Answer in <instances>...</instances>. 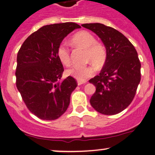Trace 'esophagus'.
Wrapping results in <instances>:
<instances>
[{"label": "esophagus", "instance_id": "34e87169", "mask_svg": "<svg viewBox=\"0 0 155 155\" xmlns=\"http://www.w3.org/2000/svg\"><path fill=\"white\" fill-rule=\"evenodd\" d=\"M84 83H86V81H77V84H78V85H81V84H84Z\"/></svg>", "mask_w": 155, "mask_h": 155}]
</instances>
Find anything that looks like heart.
<instances>
[{"label":"heart","mask_w":155,"mask_h":155,"mask_svg":"<svg viewBox=\"0 0 155 155\" xmlns=\"http://www.w3.org/2000/svg\"><path fill=\"white\" fill-rule=\"evenodd\" d=\"M71 41L74 45L86 49V58L91 61L97 68H100L104 64L107 59V51L104 45L96 41V38L90 32L81 31L73 36ZM57 56L62 64L68 66L71 64L70 51L67 45L61 43L57 48ZM95 74V68L93 65L74 66L67 71V74L78 81H84Z\"/></svg>","instance_id":"1"}]
</instances>
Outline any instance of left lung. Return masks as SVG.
<instances>
[{
	"mask_svg": "<svg viewBox=\"0 0 155 155\" xmlns=\"http://www.w3.org/2000/svg\"><path fill=\"white\" fill-rule=\"evenodd\" d=\"M81 26L96 34L104 44L107 59L101 73L89 82L96 87L91 106L98 113L112 115L125 110L133 100L140 81V62L135 47L123 34L101 23Z\"/></svg>",
	"mask_w": 155,
	"mask_h": 155,
	"instance_id": "1",
	"label": "left lung"
}]
</instances>
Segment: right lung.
Listing matches in <instances>:
<instances>
[{"instance_id": "1", "label": "right lung", "mask_w": 155, "mask_h": 155, "mask_svg": "<svg viewBox=\"0 0 155 155\" xmlns=\"http://www.w3.org/2000/svg\"><path fill=\"white\" fill-rule=\"evenodd\" d=\"M79 28L75 23L44 25L28 37L18 53L17 88L37 118L55 120L68 107L77 81L72 76L59 81L64 68L57 50L64 37Z\"/></svg>"}]
</instances>
